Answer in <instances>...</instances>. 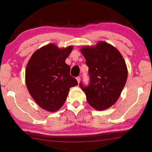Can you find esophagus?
I'll list each match as a JSON object with an SVG mask.
<instances>
[{
    "label": "esophagus",
    "instance_id": "esophagus-1",
    "mask_svg": "<svg viewBox=\"0 0 152 152\" xmlns=\"http://www.w3.org/2000/svg\"><path fill=\"white\" fill-rule=\"evenodd\" d=\"M76 80H77V82H78V83H79L80 82V80H81V78H80V77H79V76L77 77Z\"/></svg>",
    "mask_w": 152,
    "mask_h": 152
}]
</instances>
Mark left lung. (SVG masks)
<instances>
[{
    "label": "left lung",
    "instance_id": "obj_1",
    "mask_svg": "<svg viewBox=\"0 0 152 152\" xmlns=\"http://www.w3.org/2000/svg\"><path fill=\"white\" fill-rule=\"evenodd\" d=\"M80 51L89 67L88 87L80 83L89 104L104 110L117 101L127 82L128 71L124 57L112 45L100 41L94 46H84Z\"/></svg>",
    "mask_w": 152,
    "mask_h": 152
}]
</instances>
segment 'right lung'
I'll return each instance as SVG.
<instances>
[{
    "instance_id": "add662e5",
    "label": "right lung",
    "mask_w": 152,
    "mask_h": 152,
    "mask_svg": "<svg viewBox=\"0 0 152 152\" xmlns=\"http://www.w3.org/2000/svg\"><path fill=\"white\" fill-rule=\"evenodd\" d=\"M72 46L59 48L49 44L34 51L25 69V82L34 101L45 110L53 112L65 102L71 87L78 85L65 63Z\"/></svg>"
}]
</instances>
